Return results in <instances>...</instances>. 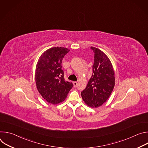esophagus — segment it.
Listing matches in <instances>:
<instances>
[{"label":"esophagus","instance_id":"34e87169","mask_svg":"<svg viewBox=\"0 0 148 148\" xmlns=\"http://www.w3.org/2000/svg\"><path fill=\"white\" fill-rule=\"evenodd\" d=\"M73 85H74V87H76L77 86V85H78L77 82H76V81L73 82Z\"/></svg>","mask_w":148,"mask_h":148}]
</instances>
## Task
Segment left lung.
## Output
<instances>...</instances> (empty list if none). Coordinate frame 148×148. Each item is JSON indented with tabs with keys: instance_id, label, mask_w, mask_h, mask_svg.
Here are the masks:
<instances>
[{
	"instance_id": "8db88e82",
	"label": "left lung",
	"mask_w": 148,
	"mask_h": 148,
	"mask_svg": "<svg viewBox=\"0 0 148 148\" xmlns=\"http://www.w3.org/2000/svg\"><path fill=\"white\" fill-rule=\"evenodd\" d=\"M94 53L93 73L81 94L84 102L91 108L99 107L107 101L115 86V72L112 63L101 50L91 47Z\"/></svg>"
}]
</instances>
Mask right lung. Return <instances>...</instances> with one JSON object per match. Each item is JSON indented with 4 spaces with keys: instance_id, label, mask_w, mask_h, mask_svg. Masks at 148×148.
<instances>
[{
    "instance_id": "add662e5",
    "label": "right lung",
    "mask_w": 148,
    "mask_h": 148,
    "mask_svg": "<svg viewBox=\"0 0 148 148\" xmlns=\"http://www.w3.org/2000/svg\"><path fill=\"white\" fill-rule=\"evenodd\" d=\"M69 51L64 47H52L42 54L37 61L35 71L37 89L50 103L64 101L73 87V83L64 80L61 66L62 58Z\"/></svg>"
}]
</instances>
